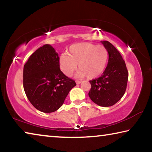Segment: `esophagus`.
I'll use <instances>...</instances> for the list:
<instances>
[{"label":"esophagus","instance_id":"1","mask_svg":"<svg viewBox=\"0 0 152 152\" xmlns=\"http://www.w3.org/2000/svg\"><path fill=\"white\" fill-rule=\"evenodd\" d=\"M81 82H82L81 81H79V80H76V83L77 84H80L81 83Z\"/></svg>","mask_w":152,"mask_h":152}]
</instances>
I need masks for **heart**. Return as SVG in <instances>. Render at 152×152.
Listing matches in <instances>:
<instances>
[{
	"label": "heart",
	"instance_id": "heart-1",
	"mask_svg": "<svg viewBox=\"0 0 152 152\" xmlns=\"http://www.w3.org/2000/svg\"><path fill=\"white\" fill-rule=\"evenodd\" d=\"M109 59V53L103 45L91 43H78L69 48L67 54L64 53L59 58L61 71L66 76H70L77 68V76L92 79L102 74Z\"/></svg>",
	"mask_w": 152,
	"mask_h": 152
}]
</instances>
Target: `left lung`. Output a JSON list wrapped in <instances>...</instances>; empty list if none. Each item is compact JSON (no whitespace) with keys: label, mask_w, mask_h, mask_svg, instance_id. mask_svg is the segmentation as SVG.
I'll list each match as a JSON object with an SVG mask.
<instances>
[{"label":"left lung","mask_w":152,"mask_h":152,"mask_svg":"<svg viewBox=\"0 0 152 152\" xmlns=\"http://www.w3.org/2000/svg\"><path fill=\"white\" fill-rule=\"evenodd\" d=\"M101 43L109 53V61L102 75L90 80L88 96L101 107H110L121 99L127 88L128 71L125 61L114 45L108 41Z\"/></svg>","instance_id":"obj_1"}]
</instances>
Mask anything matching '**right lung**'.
<instances>
[{"label":"right lung","mask_w":152,"mask_h":152,"mask_svg":"<svg viewBox=\"0 0 152 152\" xmlns=\"http://www.w3.org/2000/svg\"><path fill=\"white\" fill-rule=\"evenodd\" d=\"M59 58L54 48L45 44L37 49L24 65L25 92L33 106L43 113L60 109L76 85L60 70Z\"/></svg>","instance_id":"add662e5"}]
</instances>
